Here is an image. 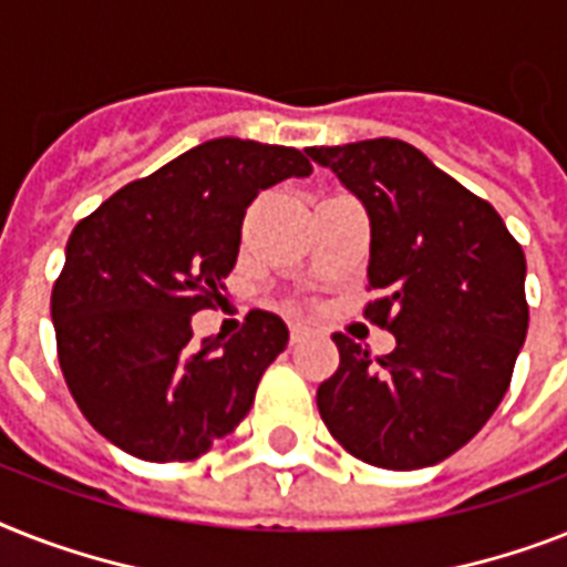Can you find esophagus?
I'll use <instances>...</instances> for the list:
<instances>
[{
  "label": "esophagus",
  "instance_id": "esophagus-1",
  "mask_svg": "<svg viewBox=\"0 0 567 567\" xmlns=\"http://www.w3.org/2000/svg\"><path fill=\"white\" fill-rule=\"evenodd\" d=\"M308 334H311V329H308V326L291 323V343H302V340H306Z\"/></svg>",
  "mask_w": 567,
  "mask_h": 567
}]
</instances>
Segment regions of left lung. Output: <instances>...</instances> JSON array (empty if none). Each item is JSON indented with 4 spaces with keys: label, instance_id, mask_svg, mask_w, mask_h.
<instances>
[{
    "label": "left lung",
    "instance_id": "8db88e82",
    "mask_svg": "<svg viewBox=\"0 0 567 567\" xmlns=\"http://www.w3.org/2000/svg\"><path fill=\"white\" fill-rule=\"evenodd\" d=\"M370 218L372 323L390 355L334 334L340 367L317 390L326 427L370 466H434L495 413L527 338L522 244L486 200L402 140L306 148Z\"/></svg>",
    "mask_w": 567,
    "mask_h": 567
}]
</instances>
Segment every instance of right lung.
<instances>
[{
  "label": "right lung",
  "mask_w": 567,
  "mask_h": 567,
  "mask_svg": "<svg viewBox=\"0 0 567 567\" xmlns=\"http://www.w3.org/2000/svg\"><path fill=\"white\" fill-rule=\"evenodd\" d=\"M308 174L297 148L220 136L72 229L52 323L69 393L101 436L151 463L195 460L250 413L288 326L250 311L229 340L197 343L192 317L224 299L252 197Z\"/></svg>",
  "instance_id": "right-lung-1"
}]
</instances>
